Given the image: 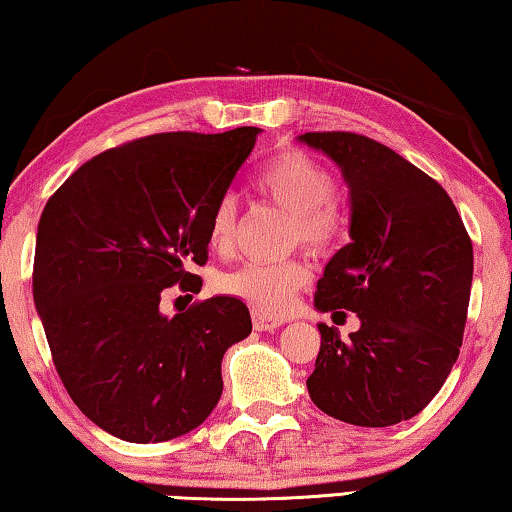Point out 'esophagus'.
I'll return each mask as SVG.
<instances>
[{
    "mask_svg": "<svg viewBox=\"0 0 512 512\" xmlns=\"http://www.w3.org/2000/svg\"><path fill=\"white\" fill-rule=\"evenodd\" d=\"M281 325V321H277V318H268V316H263V314H254V330H258V332H268V330H277Z\"/></svg>",
    "mask_w": 512,
    "mask_h": 512,
    "instance_id": "34e87169",
    "label": "esophagus"
}]
</instances>
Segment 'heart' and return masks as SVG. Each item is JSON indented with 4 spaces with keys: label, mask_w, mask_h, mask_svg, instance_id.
Segmentation results:
<instances>
[{
    "label": "heart",
    "mask_w": 512,
    "mask_h": 512,
    "mask_svg": "<svg viewBox=\"0 0 512 512\" xmlns=\"http://www.w3.org/2000/svg\"><path fill=\"white\" fill-rule=\"evenodd\" d=\"M258 194L291 214V242L311 251H325L342 235V212L335 203V177L321 161L302 150H284L256 175ZM238 203L233 196L219 198L210 214V242L226 251L235 240ZM305 263L288 258L279 263L249 261L221 274L219 291L238 298L263 314H281L293 293L305 284Z\"/></svg>",
    "instance_id": "1"
}]
</instances>
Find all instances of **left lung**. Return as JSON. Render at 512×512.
<instances>
[{"label":"left lung","instance_id":"1","mask_svg":"<svg viewBox=\"0 0 512 512\" xmlns=\"http://www.w3.org/2000/svg\"><path fill=\"white\" fill-rule=\"evenodd\" d=\"M300 140L342 168L351 194V242L325 265L314 305L360 318L348 339L318 323L309 397L351 425H397L432 402L459 355L471 238L446 189L390 147L351 131Z\"/></svg>","mask_w":512,"mask_h":512}]
</instances>
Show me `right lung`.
<instances>
[{"mask_svg": "<svg viewBox=\"0 0 512 512\" xmlns=\"http://www.w3.org/2000/svg\"><path fill=\"white\" fill-rule=\"evenodd\" d=\"M256 127L154 133L96 154L43 207L34 302L66 392L131 443L170 441L217 406L228 346L251 332L238 298L168 318L166 288L198 293L210 214L254 150Z\"/></svg>", "mask_w": 512, "mask_h": 512, "instance_id": "1", "label": "right lung"}]
</instances>
